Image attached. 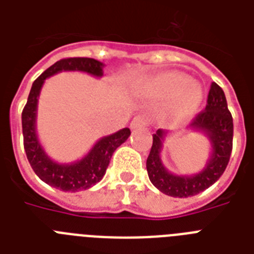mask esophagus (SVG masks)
Wrapping results in <instances>:
<instances>
[{
  "label": "esophagus",
  "instance_id": "esophagus-1",
  "mask_svg": "<svg viewBox=\"0 0 254 254\" xmlns=\"http://www.w3.org/2000/svg\"><path fill=\"white\" fill-rule=\"evenodd\" d=\"M146 125H147V119L145 117V116H135L130 123L131 130H138V129L146 127Z\"/></svg>",
  "mask_w": 254,
  "mask_h": 254
}]
</instances>
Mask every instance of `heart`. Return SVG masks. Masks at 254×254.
<instances>
[{
	"mask_svg": "<svg viewBox=\"0 0 254 254\" xmlns=\"http://www.w3.org/2000/svg\"><path fill=\"white\" fill-rule=\"evenodd\" d=\"M191 82L187 75L181 72H165L141 81L137 91L141 95L154 96L159 99H171L178 96L175 112L178 115H190L196 109L203 99L200 85Z\"/></svg>",
	"mask_w": 254,
	"mask_h": 254,
	"instance_id": "obj_1",
	"label": "heart"
}]
</instances>
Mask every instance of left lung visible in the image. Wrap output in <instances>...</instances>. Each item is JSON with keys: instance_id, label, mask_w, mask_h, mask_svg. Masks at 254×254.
<instances>
[{"instance_id": "8db88e82", "label": "left lung", "mask_w": 254, "mask_h": 254, "mask_svg": "<svg viewBox=\"0 0 254 254\" xmlns=\"http://www.w3.org/2000/svg\"><path fill=\"white\" fill-rule=\"evenodd\" d=\"M189 129L204 133L211 143V155L204 169L192 175L170 173L161 158L167 131L158 129L153 134V145L146 161L147 174L151 183L169 196L189 197L197 195L219 181L227 169L232 153L233 120L228 111L224 92L216 83H212L209 88L205 109L192 120Z\"/></svg>"}]
</instances>
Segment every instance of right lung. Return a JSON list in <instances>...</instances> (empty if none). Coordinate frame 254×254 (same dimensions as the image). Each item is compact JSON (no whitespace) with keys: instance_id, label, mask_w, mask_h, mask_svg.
Wrapping results in <instances>:
<instances>
[{"instance_id":"add662e5","label":"right lung","mask_w":254,"mask_h":254,"mask_svg":"<svg viewBox=\"0 0 254 254\" xmlns=\"http://www.w3.org/2000/svg\"><path fill=\"white\" fill-rule=\"evenodd\" d=\"M104 64L92 58H67L54 63L33 83L29 99L22 112L23 146L34 173L42 181L62 191L76 192L91 189L103 179L112 154L130 135V129L124 127L113 134L105 135L93 145L91 150L79 161L59 163L51 159L42 147L37 135V109L41 89L47 77L62 71H79L92 76H103Z\"/></svg>"}]
</instances>
